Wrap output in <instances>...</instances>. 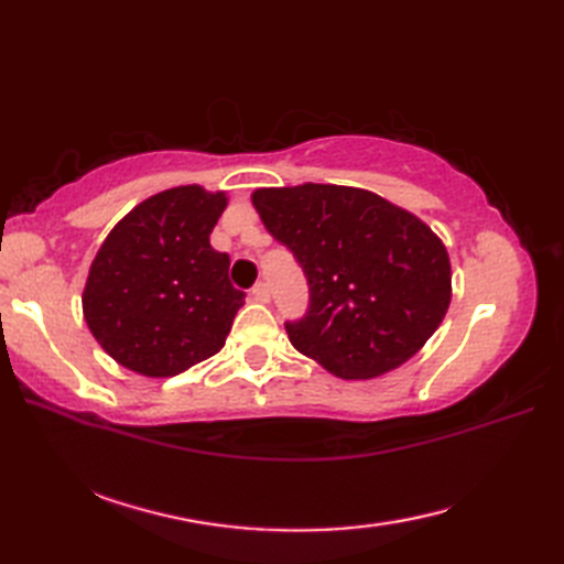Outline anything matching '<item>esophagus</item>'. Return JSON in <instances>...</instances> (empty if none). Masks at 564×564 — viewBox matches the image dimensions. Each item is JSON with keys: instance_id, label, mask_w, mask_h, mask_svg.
<instances>
[{"instance_id": "esophagus-1", "label": "esophagus", "mask_w": 564, "mask_h": 564, "mask_svg": "<svg viewBox=\"0 0 564 564\" xmlns=\"http://www.w3.org/2000/svg\"><path fill=\"white\" fill-rule=\"evenodd\" d=\"M251 295H254V301H259V303H269V297H271L269 283L267 281H257L254 289H251Z\"/></svg>"}]
</instances>
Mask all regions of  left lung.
<instances>
[{
  "label": "left lung",
  "mask_w": 564,
  "mask_h": 564,
  "mask_svg": "<svg viewBox=\"0 0 564 564\" xmlns=\"http://www.w3.org/2000/svg\"><path fill=\"white\" fill-rule=\"evenodd\" d=\"M251 203L310 285L307 313L285 322L297 351L334 376L366 380L402 366L436 332L451 303V261L412 213L334 184L259 188Z\"/></svg>",
  "instance_id": "8db88e82"
}]
</instances>
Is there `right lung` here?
Here are the masks:
<instances>
[{
    "mask_svg": "<svg viewBox=\"0 0 564 564\" xmlns=\"http://www.w3.org/2000/svg\"><path fill=\"white\" fill-rule=\"evenodd\" d=\"M223 191L176 186L142 200L104 239L84 285V319L113 361L172 378L218 354L245 293L210 247Z\"/></svg>",
    "mask_w": 564,
    "mask_h": 564,
    "instance_id": "add662e5",
    "label": "right lung"
}]
</instances>
